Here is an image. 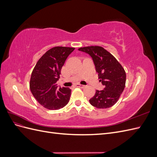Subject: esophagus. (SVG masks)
Returning <instances> with one entry per match:
<instances>
[{"instance_id": "1", "label": "esophagus", "mask_w": 157, "mask_h": 157, "mask_svg": "<svg viewBox=\"0 0 157 157\" xmlns=\"http://www.w3.org/2000/svg\"><path fill=\"white\" fill-rule=\"evenodd\" d=\"M76 86H77V87H78V88H84L85 87L84 85L80 84H76Z\"/></svg>"}]
</instances>
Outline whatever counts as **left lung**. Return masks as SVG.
Masks as SVG:
<instances>
[{
	"mask_svg": "<svg viewBox=\"0 0 157 157\" xmlns=\"http://www.w3.org/2000/svg\"><path fill=\"white\" fill-rule=\"evenodd\" d=\"M92 58L98 73L99 82L104 86L102 90H96L89 101L94 107L106 109L117 102L125 88L126 72L121 64L111 53L99 46H90L78 48Z\"/></svg>",
	"mask_w": 157,
	"mask_h": 157,
	"instance_id": "8db88e82",
	"label": "left lung"
}]
</instances>
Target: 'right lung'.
Here are the masks:
<instances>
[{"instance_id":"1","label":"right lung","mask_w":157,"mask_h":157,"mask_svg":"<svg viewBox=\"0 0 157 157\" xmlns=\"http://www.w3.org/2000/svg\"><path fill=\"white\" fill-rule=\"evenodd\" d=\"M75 48L56 46L48 50L37 61L31 76L29 87L33 96L42 106L49 110L63 108L71 94L69 88H58L62 66Z\"/></svg>"}]
</instances>
